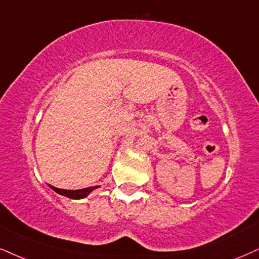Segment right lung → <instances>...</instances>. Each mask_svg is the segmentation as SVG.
Here are the masks:
<instances>
[{"label":"right lung","instance_id":"add662e5","mask_svg":"<svg viewBox=\"0 0 259 259\" xmlns=\"http://www.w3.org/2000/svg\"><path fill=\"white\" fill-rule=\"evenodd\" d=\"M52 190L55 191L56 193L62 194V196L72 198V199H82V198L88 197L92 191L96 190L97 186H92V187H86V188H81V190H62V188H57L54 187L52 185H49Z\"/></svg>","mask_w":259,"mask_h":259}]
</instances>
